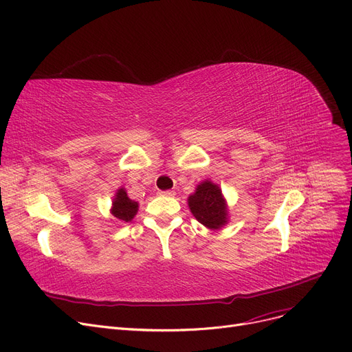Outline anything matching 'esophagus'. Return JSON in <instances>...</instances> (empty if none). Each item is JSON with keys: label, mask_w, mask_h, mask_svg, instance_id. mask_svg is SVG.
<instances>
[{"label": "esophagus", "mask_w": 352, "mask_h": 352, "mask_svg": "<svg viewBox=\"0 0 352 352\" xmlns=\"http://www.w3.org/2000/svg\"><path fill=\"white\" fill-rule=\"evenodd\" d=\"M160 196H167V198H170V196H175V192L173 190H162L159 192Z\"/></svg>", "instance_id": "34e87169"}]
</instances>
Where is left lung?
I'll list each match as a JSON object with an SVG mask.
<instances>
[{
	"label": "left lung",
	"mask_w": 352,
	"mask_h": 352,
	"mask_svg": "<svg viewBox=\"0 0 352 352\" xmlns=\"http://www.w3.org/2000/svg\"><path fill=\"white\" fill-rule=\"evenodd\" d=\"M188 205L193 217L208 230H221L228 223V205L225 201L221 188L210 179L195 188L189 195Z\"/></svg>",
	"instance_id": "8db88e82"
}]
</instances>
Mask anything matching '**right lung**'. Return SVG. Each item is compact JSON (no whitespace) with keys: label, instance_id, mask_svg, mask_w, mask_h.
<instances>
[{"label":"right lung","instance_id":"right-lung-1","mask_svg":"<svg viewBox=\"0 0 352 352\" xmlns=\"http://www.w3.org/2000/svg\"><path fill=\"white\" fill-rule=\"evenodd\" d=\"M111 215L120 222H130L138 212V202L129 198L125 188L117 189L111 205Z\"/></svg>","mask_w":352,"mask_h":352}]
</instances>
